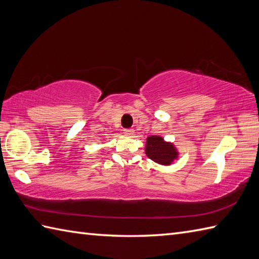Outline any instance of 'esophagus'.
<instances>
[{"label":"esophagus","instance_id":"34e87169","mask_svg":"<svg viewBox=\"0 0 259 259\" xmlns=\"http://www.w3.org/2000/svg\"><path fill=\"white\" fill-rule=\"evenodd\" d=\"M123 134L126 136H133L135 134V130L134 129H124Z\"/></svg>","mask_w":259,"mask_h":259}]
</instances>
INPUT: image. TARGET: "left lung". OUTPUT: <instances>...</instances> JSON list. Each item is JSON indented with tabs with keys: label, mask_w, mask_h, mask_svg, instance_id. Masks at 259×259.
Segmentation results:
<instances>
[{
	"label": "left lung",
	"mask_w": 259,
	"mask_h": 259,
	"mask_svg": "<svg viewBox=\"0 0 259 259\" xmlns=\"http://www.w3.org/2000/svg\"><path fill=\"white\" fill-rule=\"evenodd\" d=\"M146 153L151 160L161 164H170L177 158V151L174 146L166 144L158 136H152L147 139Z\"/></svg>",
	"instance_id": "obj_1"
}]
</instances>
